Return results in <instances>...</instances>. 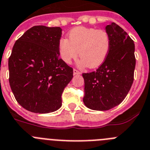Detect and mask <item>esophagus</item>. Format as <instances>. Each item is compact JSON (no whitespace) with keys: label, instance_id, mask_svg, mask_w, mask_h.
Here are the masks:
<instances>
[{"label":"esophagus","instance_id":"esophagus-1","mask_svg":"<svg viewBox=\"0 0 150 150\" xmlns=\"http://www.w3.org/2000/svg\"><path fill=\"white\" fill-rule=\"evenodd\" d=\"M73 73H74V75H80V74L81 73V72H79L78 70H77V69H73Z\"/></svg>","mask_w":150,"mask_h":150}]
</instances>
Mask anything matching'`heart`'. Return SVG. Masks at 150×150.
I'll return each instance as SVG.
<instances>
[{
	"label": "heart",
	"instance_id": "b5f03b06",
	"mask_svg": "<svg viewBox=\"0 0 150 150\" xmlns=\"http://www.w3.org/2000/svg\"><path fill=\"white\" fill-rule=\"evenodd\" d=\"M69 40L61 38L58 42L60 58L67 64L79 57L80 64L90 69L104 63L110 48V37L105 30L78 27L71 30Z\"/></svg>",
	"mask_w": 150,
	"mask_h": 150
}]
</instances>
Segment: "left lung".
<instances>
[{
  "label": "left lung",
  "mask_w": 150,
  "mask_h": 150,
  "mask_svg": "<svg viewBox=\"0 0 150 150\" xmlns=\"http://www.w3.org/2000/svg\"><path fill=\"white\" fill-rule=\"evenodd\" d=\"M110 48L104 63L95 72L83 73L84 96L88 108L107 110L124 100L130 90L135 68L134 41L114 22L105 27Z\"/></svg>",
  "instance_id": "obj_1"
}]
</instances>
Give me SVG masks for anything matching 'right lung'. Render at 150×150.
I'll list each match as a JSON object with an SVG mask.
<instances>
[{
    "label": "right lung",
    "mask_w": 150,
    "mask_h": 150,
    "mask_svg": "<svg viewBox=\"0 0 150 150\" xmlns=\"http://www.w3.org/2000/svg\"><path fill=\"white\" fill-rule=\"evenodd\" d=\"M61 34L60 27L33 26L13 46L9 85L16 101L29 111L47 114L61 107L62 93L73 78V69L60 58Z\"/></svg>",
    "instance_id": "obj_1"
}]
</instances>
